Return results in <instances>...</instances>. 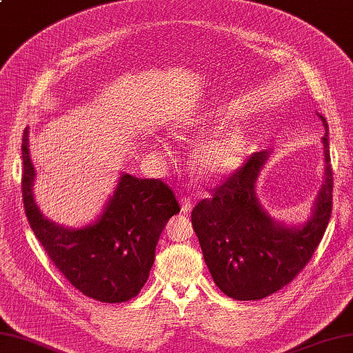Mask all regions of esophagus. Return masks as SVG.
I'll return each instance as SVG.
<instances>
[{
  "instance_id": "obj_1",
  "label": "esophagus",
  "mask_w": 353,
  "mask_h": 353,
  "mask_svg": "<svg viewBox=\"0 0 353 353\" xmlns=\"http://www.w3.org/2000/svg\"><path fill=\"white\" fill-rule=\"evenodd\" d=\"M191 210H192V202H191V200L188 197H182L181 199V211L183 214H186V216H188V214L191 212Z\"/></svg>"
}]
</instances>
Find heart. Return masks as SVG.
I'll return each mask as SVG.
<instances>
[{
  "label": "heart",
  "mask_w": 353,
  "mask_h": 353,
  "mask_svg": "<svg viewBox=\"0 0 353 353\" xmlns=\"http://www.w3.org/2000/svg\"><path fill=\"white\" fill-rule=\"evenodd\" d=\"M208 127L206 119H192L177 125L176 133L182 137ZM250 150V134L245 127L231 125L205 136L191 151L192 171L205 182H216L236 171Z\"/></svg>",
  "instance_id": "obj_1"
}]
</instances>
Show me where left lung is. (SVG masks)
Masks as SVG:
<instances>
[{
  "instance_id": "left-lung-1",
  "label": "left lung",
  "mask_w": 353,
  "mask_h": 353,
  "mask_svg": "<svg viewBox=\"0 0 353 353\" xmlns=\"http://www.w3.org/2000/svg\"><path fill=\"white\" fill-rule=\"evenodd\" d=\"M324 127V181L307 220L288 226L263 210L255 182L271 153L259 151L231 177L192 208L191 222L205 263L220 291L234 300H261L291 283L306 266L332 214L334 176L329 125Z\"/></svg>"
}]
</instances>
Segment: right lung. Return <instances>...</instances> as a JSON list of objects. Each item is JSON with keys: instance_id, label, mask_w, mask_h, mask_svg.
I'll use <instances>...</instances> for the list:
<instances>
[{"instance_id": "right-lung-1", "label": "right lung", "mask_w": 353, "mask_h": 353, "mask_svg": "<svg viewBox=\"0 0 353 353\" xmlns=\"http://www.w3.org/2000/svg\"><path fill=\"white\" fill-rule=\"evenodd\" d=\"M23 200L26 216L48 257L90 299L123 303L148 280L159 237L181 211L172 191L159 179L123 174L96 222L68 228L52 222L34 202L29 128L23 136Z\"/></svg>"}]
</instances>
